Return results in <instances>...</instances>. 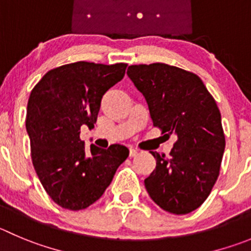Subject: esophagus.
<instances>
[{
  "label": "esophagus",
  "mask_w": 251,
  "mask_h": 251,
  "mask_svg": "<svg viewBox=\"0 0 251 251\" xmlns=\"http://www.w3.org/2000/svg\"><path fill=\"white\" fill-rule=\"evenodd\" d=\"M137 153H139V150H137V149H130V156H131V157H135Z\"/></svg>",
  "instance_id": "esophagus-1"
}]
</instances>
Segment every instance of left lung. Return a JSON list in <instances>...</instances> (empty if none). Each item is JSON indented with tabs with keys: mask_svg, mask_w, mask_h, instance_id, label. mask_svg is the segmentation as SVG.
Wrapping results in <instances>:
<instances>
[{
	"mask_svg": "<svg viewBox=\"0 0 251 251\" xmlns=\"http://www.w3.org/2000/svg\"><path fill=\"white\" fill-rule=\"evenodd\" d=\"M128 78L144 94L154 127L175 133L170 157L151 151L156 168L145 179L154 203L173 214H188L204 203L221 171L226 136L221 111L201 78L178 67L130 65Z\"/></svg>",
	"mask_w": 251,
	"mask_h": 251,
	"instance_id": "8db88e82",
	"label": "left lung"
}]
</instances>
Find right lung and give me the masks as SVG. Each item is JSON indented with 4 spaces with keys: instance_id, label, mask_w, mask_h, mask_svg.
Here are the masks:
<instances>
[{
    "instance_id": "add662e5",
    "label": "right lung",
    "mask_w": 251,
    "mask_h": 251,
    "mask_svg": "<svg viewBox=\"0 0 251 251\" xmlns=\"http://www.w3.org/2000/svg\"><path fill=\"white\" fill-rule=\"evenodd\" d=\"M126 63L75 62L48 70L28 99L25 128L34 170L58 205L81 210L97 202L111 183L128 149L107 150L80 140V127H94L101 98L125 75Z\"/></svg>"
}]
</instances>
